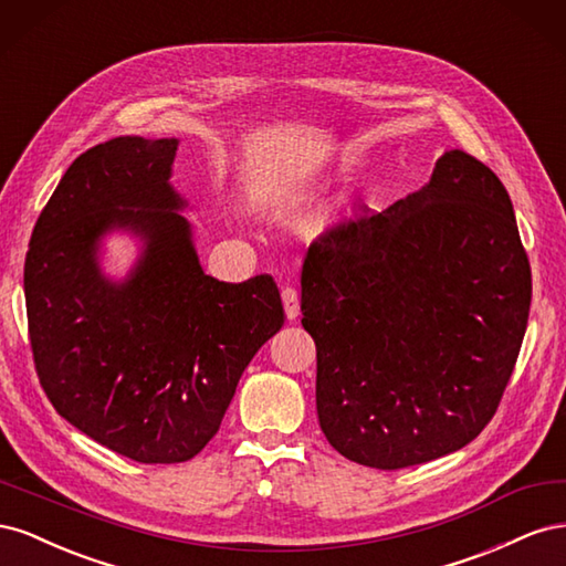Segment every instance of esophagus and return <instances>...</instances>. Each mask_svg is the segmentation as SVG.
Here are the masks:
<instances>
[{
	"mask_svg": "<svg viewBox=\"0 0 566 566\" xmlns=\"http://www.w3.org/2000/svg\"><path fill=\"white\" fill-rule=\"evenodd\" d=\"M281 297H283V306H285V316L293 321L300 316V297H297V290L295 287H283L281 290Z\"/></svg>",
	"mask_w": 566,
	"mask_h": 566,
	"instance_id": "esophagus-1",
	"label": "esophagus"
}]
</instances>
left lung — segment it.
<instances>
[{"mask_svg": "<svg viewBox=\"0 0 566 566\" xmlns=\"http://www.w3.org/2000/svg\"><path fill=\"white\" fill-rule=\"evenodd\" d=\"M528 304L505 186L447 150L420 191L342 221L304 256L302 325L316 342L325 439L378 470L462 449L501 403Z\"/></svg>", "mask_w": 566, "mask_h": 566, "instance_id": "left-lung-1", "label": "left lung"}]
</instances>
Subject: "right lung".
Returning a JSON list of instances; mask_svg holds the SVG:
<instances>
[{"instance_id": "obj_1", "label": "right lung", "mask_w": 566, "mask_h": 566, "mask_svg": "<svg viewBox=\"0 0 566 566\" xmlns=\"http://www.w3.org/2000/svg\"><path fill=\"white\" fill-rule=\"evenodd\" d=\"M177 139L117 136L67 167L30 238L23 287L42 389L80 432L136 462H184L217 434L238 380L285 321L276 283L202 271L179 210ZM145 248L125 282L99 238Z\"/></svg>"}]
</instances>
